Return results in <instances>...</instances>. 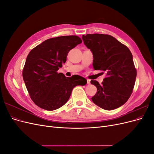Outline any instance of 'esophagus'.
I'll return each mask as SVG.
<instances>
[{
	"label": "esophagus",
	"instance_id": "34e87169",
	"mask_svg": "<svg viewBox=\"0 0 154 154\" xmlns=\"http://www.w3.org/2000/svg\"><path fill=\"white\" fill-rule=\"evenodd\" d=\"M87 84L90 85L91 84V80H87Z\"/></svg>",
	"mask_w": 154,
	"mask_h": 154
}]
</instances>
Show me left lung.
I'll return each instance as SVG.
<instances>
[{
	"mask_svg": "<svg viewBox=\"0 0 154 154\" xmlns=\"http://www.w3.org/2000/svg\"><path fill=\"white\" fill-rule=\"evenodd\" d=\"M82 39L92 53L93 67L106 72L101 85L96 80L91 81L97 87L92 101L106 110L122 106L131 95L136 79L137 71L131 52L127 46L109 35L87 34L83 35Z\"/></svg>",
	"mask_w": 154,
	"mask_h": 154,
	"instance_id": "left-lung-1",
	"label": "left lung"
}]
</instances>
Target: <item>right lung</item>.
Returning <instances> with one entry per match:
<instances>
[{"label":"right lung","instance_id":"add662e5","mask_svg":"<svg viewBox=\"0 0 154 154\" xmlns=\"http://www.w3.org/2000/svg\"><path fill=\"white\" fill-rule=\"evenodd\" d=\"M82 42L77 36H58L45 40L30 51L22 76L31 100L41 109H59L67 103L74 87L86 85L87 80L80 76L76 80L77 76L66 78L57 72L69 51Z\"/></svg>","mask_w":154,"mask_h":154}]
</instances>
